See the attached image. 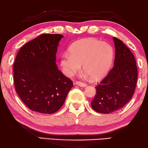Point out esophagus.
Wrapping results in <instances>:
<instances>
[{
	"mask_svg": "<svg viewBox=\"0 0 148 148\" xmlns=\"http://www.w3.org/2000/svg\"><path fill=\"white\" fill-rule=\"evenodd\" d=\"M76 84L77 85H79L80 86H86V84L84 83H82V82H80V81H77L76 82Z\"/></svg>",
	"mask_w": 148,
	"mask_h": 148,
	"instance_id": "1",
	"label": "esophagus"
}]
</instances>
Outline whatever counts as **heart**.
<instances>
[{"label": "heart", "mask_w": 148, "mask_h": 148, "mask_svg": "<svg viewBox=\"0 0 148 148\" xmlns=\"http://www.w3.org/2000/svg\"><path fill=\"white\" fill-rule=\"evenodd\" d=\"M114 51L107 42L93 38H84L75 42L69 48V54L61 58V65L67 76H73L83 69L90 78L98 80L102 77L112 64Z\"/></svg>", "instance_id": "1"}]
</instances>
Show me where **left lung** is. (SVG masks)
<instances>
[{
	"label": "left lung",
	"mask_w": 148,
	"mask_h": 148,
	"mask_svg": "<svg viewBox=\"0 0 148 148\" xmlns=\"http://www.w3.org/2000/svg\"><path fill=\"white\" fill-rule=\"evenodd\" d=\"M115 56L113 68L96 86V93L91 101L94 111L110 113L122 108L134 94L138 68L134 55L121 40L113 37Z\"/></svg>",
	"instance_id": "8db88e82"
}]
</instances>
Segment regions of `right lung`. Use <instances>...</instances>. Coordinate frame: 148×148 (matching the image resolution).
<instances>
[{
    "instance_id": "right-lung-1",
    "label": "right lung",
    "mask_w": 148,
    "mask_h": 148,
    "mask_svg": "<svg viewBox=\"0 0 148 148\" xmlns=\"http://www.w3.org/2000/svg\"><path fill=\"white\" fill-rule=\"evenodd\" d=\"M62 37L60 34H42L24 45L16 56L13 67L16 91L27 107L35 112H56L73 86L56 64Z\"/></svg>"
}]
</instances>
